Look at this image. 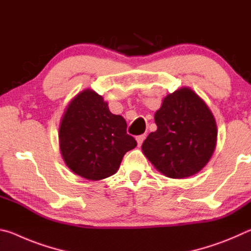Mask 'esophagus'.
Returning a JSON list of instances; mask_svg holds the SVG:
<instances>
[{
    "label": "esophagus",
    "instance_id": "obj_1",
    "mask_svg": "<svg viewBox=\"0 0 251 251\" xmlns=\"http://www.w3.org/2000/svg\"><path fill=\"white\" fill-rule=\"evenodd\" d=\"M146 138V134H144V135H139V136H137V137H136V141H137V144H138V146H141L142 144H143V142H144V139Z\"/></svg>",
    "mask_w": 251,
    "mask_h": 251
}]
</instances>
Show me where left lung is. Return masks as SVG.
Wrapping results in <instances>:
<instances>
[{
  "instance_id": "8db88e82",
  "label": "left lung",
  "mask_w": 251,
  "mask_h": 251,
  "mask_svg": "<svg viewBox=\"0 0 251 251\" xmlns=\"http://www.w3.org/2000/svg\"><path fill=\"white\" fill-rule=\"evenodd\" d=\"M157 130L142 150L157 171L169 178H186L201 172L214 154L217 125L201 97L189 87L168 94L155 113Z\"/></svg>"
}]
</instances>
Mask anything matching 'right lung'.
<instances>
[{
  "label": "right lung",
  "instance_id": "right-lung-1",
  "mask_svg": "<svg viewBox=\"0 0 251 251\" xmlns=\"http://www.w3.org/2000/svg\"><path fill=\"white\" fill-rule=\"evenodd\" d=\"M121 115L93 90H84L67 106L59 124V150L72 172L88 180L115 174L127 151L137 146Z\"/></svg>",
  "mask_w": 251,
  "mask_h": 251
}]
</instances>
